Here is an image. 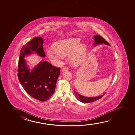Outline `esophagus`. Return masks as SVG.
I'll return each instance as SVG.
<instances>
[{
    "label": "esophagus",
    "mask_w": 135,
    "mask_h": 135,
    "mask_svg": "<svg viewBox=\"0 0 135 135\" xmlns=\"http://www.w3.org/2000/svg\"><path fill=\"white\" fill-rule=\"evenodd\" d=\"M68 70V68L67 67H64V68H63L62 71H67V70Z\"/></svg>",
    "instance_id": "34e87169"
}]
</instances>
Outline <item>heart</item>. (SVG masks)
Segmentation results:
<instances>
[{"label": "heart", "mask_w": 135, "mask_h": 135, "mask_svg": "<svg viewBox=\"0 0 135 135\" xmlns=\"http://www.w3.org/2000/svg\"><path fill=\"white\" fill-rule=\"evenodd\" d=\"M80 42V38L73 37L55 43L52 48L46 50L48 59L54 63H60L64 56L69 54V59L73 65L81 64L86 56L87 46L84 43Z\"/></svg>", "instance_id": "heart-1"}]
</instances>
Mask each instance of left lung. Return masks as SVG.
I'll list each match as a JSON object with an SVG mask.
<instances>
[{"mask_svg":"<svg viewBox=\"0 0 135 135\" xmlns=\"http://www.w3.org/2000/svg\"><path fill=\"white\" fill-rule=\"evenodd\" d=\"M94 46H96L102 44H104L110 46L109 43L105 41V39H104L103 37H102L98 35H94ZM74 93L76 99L79 101L83 103H90V102H95L102 97V96H103L105 94H104L103 95H100V96L94 97H85L83 95H81V94H79L75 91H74Z\"/></svg>","mask_w":135,"mask_h":135,"instance_id":"8db88e82","label":"left lung"}]
</instances>
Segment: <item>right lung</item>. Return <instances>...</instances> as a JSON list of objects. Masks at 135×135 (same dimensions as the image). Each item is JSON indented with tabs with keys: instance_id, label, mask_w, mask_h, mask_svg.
Listing matches in <instances>:
<instances>
[{
	"instance_id": "add662e5",
	"label": "right lung",
	"mask_w": 135,
	"mask_h": 135,
	"mask_svg": "<svg viewBox=\"0 0 135 135\" xmlns=\"http://www.w3.org/2000/svg\"><path fill=\"white\" fill-rule=\"evenodd\" d=\"M43 41L41 37H35L22 46L18 65V78L23 88L33 98L41 102L48 100L54 94L60 68L47 61H41L30 70L24 57L33 54L45 57Z\"/></svg>"
}]
</instances>
